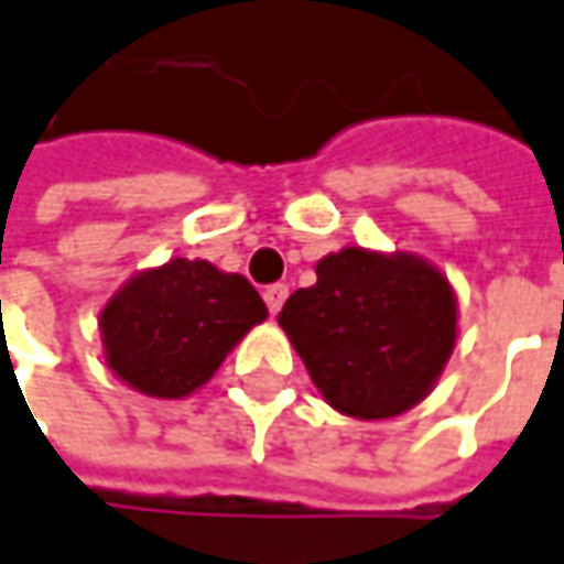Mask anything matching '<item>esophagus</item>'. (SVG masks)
<instances>
[{
  "mask_svg": "<svg viewBox=\"0 0 564 564\" xmlns=\"http://www.w3.org/2000/svg\"><path fill=\"white\" fill-rule=\"evenodd\" d=\"M285 297H289V285H285V282H275V285H270V289L263 291V301H267V307H270L273 316L282 310Z\"/></svg>",
  "mask_w": 564,
  "mask_h": 564,
  "instance_id": "esophagus-1",
  "label": "esophagus"
}]
</instances>
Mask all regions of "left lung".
Instances as JSON below:
<instances>
[{
	"label": "left lung",
	"instance_id": "obj_1",
	"mask_svg": "<svg viewBox=\"0 0 564 564\" xmlns=\"http://www.w3.org/2000/svg\"><path fill=\"white\" fill-rule=\"evenodd\" d=\"M279 326L328 406L354 419H391L425 400L456 344V294L415 254L344 248L316 263Z\"/></svg>",
	"mask_w": 564,
	"mask_h": 564
}]
</instances>
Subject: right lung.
I'll return each mask as SVG.
<instances>
[{
    "mask_svg": "<svg viewBox=\"0 0 564 564\" xmlns=\"http://www.w3.org/2000/svg\"><path fill=\"white\" fill-rule=\"evenodd\" d=\"M263 319L267 304L245 275L173 257L132 275L105 304L98 326L117 379L142 394L180 400L210 381Z\"/></svg>",
    "mask_w": 564,
    "mask_h": 564,
    "instance_id": "add662e5",
    "label": "right lung"
}]
</instances>
